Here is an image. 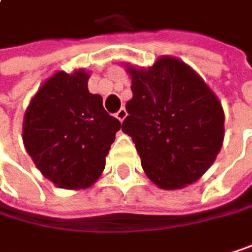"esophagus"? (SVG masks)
<instances>
[{
	"label": "esophagus",
	"mask_w": 252,
	"mask_h": 252,
	"mask_svg": "<svg viewBox=\"0 0 252 252\" xmlns=\"http://www.w3.org/2000/svg\"><path fill=\"white\" fill-rule=\"evenodd\" d=\"M115 116H116V118H118V119H119V121L122 122V121L125 119V116H127V110H125L124 107H121V109H119V110H118V112L115 113Z\"/></svg>",
	"instance_id": "1"
}]
</instances>
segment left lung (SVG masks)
Here are the masks:
<instances>
[{
    "instance_id": "left-lung-1",
    "label": "left lung",
    "mask_w": 252,
    "mask_h": 252,
    "mask_svg": "<svg viewBox=\"0 0 252 252\" xmlns=\"http://www.w3.org/2000/svg\"><path fill=\"white\" fill-rule=\"evenodd\" d=\"M133 98L122 131L131 136L148 178L164 189L199 179L224 139V112L215 94L179 60L163 57L148 70L128 68Z\"/></svg>"
}]
</instances>
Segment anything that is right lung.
Masks as SVG:
<instances>
[{
    "mask_svg": "<svg viewBox=\"0 0 252 252\" xmlns=\"http://www.w3.org/2000/svg\"><path fill=\"white\" fill-rule=\"evenodd\" d=\"M83 70L58 71L31 100L24 118V143L38 170L60 188L93 185L106 166V155L121 122L88 91Z\"/></svg>",
    "mask_w": 252,
    "mask_h": 252,
    "instance_id": "add662e5",
    "label": "right lung"
}]
</instances>
